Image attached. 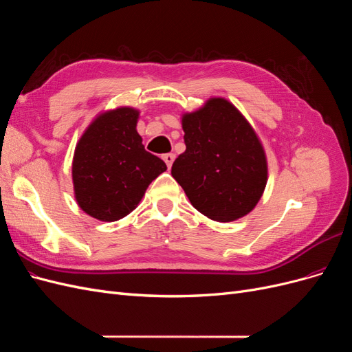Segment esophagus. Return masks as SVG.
Segmentation results:
<instances>
[{
    "mask_svg": "<svg viewBox=\"0 0 352 352\" xmlns=\"http://www.w3.org/2000/svg\"><path fill=\"white\" fill-rule=\"evenodd\" d=\"M163 160H164V163L167 164V167L170 168V167H172L173 162H175V154H172V153L164 154V155H163Z\"/></svg>",
    "mask_w": 352,
    "mask_h": 352,
    "instance_id": "obj_1",
    "label": "esophagus"
}]
</instances>
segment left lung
<instances>
[{
    "label": "left lung",
    "instance_id": "8db88e82",
    "mask_svg": "<svg viewBox=\"0 0 352 352\" xmlns=\"http://www.w3.org/2000/svg\"><path fill=\"white\" fill-rule=\"evenodd\" d=\"M186 150L172 176L190 204L214 221H233L251 212L267 185L264 146L251 123L229 100L211 97L184 113Z\"/></svg>",
    "mask_w": 352,
    "mask_h": 352
}]
</instances>
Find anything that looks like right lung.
<instances>
[{
    "label": "right lung",
    "mask_w": 352,
    "mask_h": 352,
    "mask_svg": "<svg viewBox=\"0 0 352 352\" xmlns=\"http://www.w3.org/2000/svg\"><path fill=\"white\" fill-rule=\"evenodd\" d=\"M140 110L117 107L101 111L83 131L72 162L78 206L101 221L132 212L146 188L167 170L162 158L145 151L136 131Z\"/></svg>",
    "instance_id": "add662e5"
}]
</instances>
